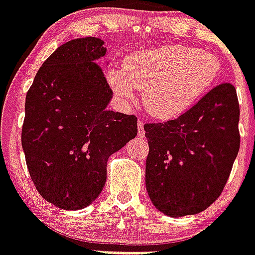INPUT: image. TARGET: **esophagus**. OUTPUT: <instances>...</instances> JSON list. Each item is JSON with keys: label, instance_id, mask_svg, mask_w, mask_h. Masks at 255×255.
<instances>
[{"label": "esophagus", "instance_id": "obj_1", "mask_svg": "<svg viewBox=\"0 0 255 255\" xmlns=\"http://www.w3.org/2000/svg\"><path fill=\"white\" fill-rule=\"evenodd\" d=\"M137 136L138 137H144L145 136V131H144V123L141 121L137 122Z\"/></svg>", "mask_w": 255, "mask_h": 255}]
</instances>
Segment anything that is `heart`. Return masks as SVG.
I'll return each mask as SVG.
<instances>
[{
    "label": "heart",
    "mask_w": 255,
    "mask_h": 255,
    "mask_svg": "<svg viewBox=\"0 0 255 255\" xmlns=\"http://www.w3.org/2000/svg\"><path fill=\"white\" fill-rule=\"evenodd\" d=\"M219 74L220 61L212 53L167 44L127 55L123 70L107 72V82L122 99H131L133 88L140 89L152 117L171 119L198 102Z\"/></svg>",
    "instance_id": "b5f03b06"
}]
</instances>
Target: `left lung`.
Segmentation results:
<instances>
[{
	"label": "left lung",
	"mask_w": 255,
	"mask_h": 255,
	"mask_svg": "<svg viewBox=\"0 0 255 255\" xmlns=\"http://www.w3.org/2000/svg\"><path fill=\"white\" fill-rule=\"evenodd\" d=\"M239 121L237 93L225 82L174 121L144 126L145 185L157 210L195 215L220 196L240 149Z\"/></svg>",
	"instance_id": "left-lung-1"
}]
</instances>
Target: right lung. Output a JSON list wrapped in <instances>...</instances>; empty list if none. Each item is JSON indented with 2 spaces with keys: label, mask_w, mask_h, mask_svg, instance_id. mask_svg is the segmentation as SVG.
Here are the masks:
<instances>
[{
  "label": "right lung",
  "mask_w": 255,
  "mask_h": 255,
  "mask_svg": "<svg viewBox=\"0 0 255 255\" xmlns=\"http://www.w3.org/2000/svg\"><path fill=\"white\" fill-rule=\"evenodd\" d=\"M98 38L73 39L45 60L28 89L22 148L35 187L63 210L92 204L107 178V160L137 134V118L107 110L113 98L99 65Z\"/></svg>",
  "instance_id": "right-lung-1"
}]
</instances>
